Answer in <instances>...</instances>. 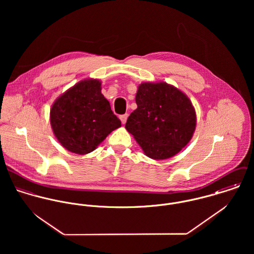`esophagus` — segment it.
Returning a JSON list of instances; mask_svg holds the SVG:
<instances>
[{
	"instance_id": "obj_1",
	"label": "esophagus",
	"mask_w": 254,
	"mask_h": 254,
	"mask_svg": "<svg viewBox=\"0 0 254 254\" xmlns=\"http://www.w3.org/2000/svg\"><path fill=\"white\" fill-rule=\"evenodd\" d=\"M119 118H120V120H121L122 124H125V123H126V121H127V118H128V114L120 115V116H119Z\"/></svg>"
}]
</instances>
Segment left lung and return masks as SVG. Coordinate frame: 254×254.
Listing matches in <instances>:
<instances>
[{"label": "left lung", "mask_w": 254, "mask_h": 254, "mask_svg": "<svg viewBox=\"0 0 254 254\" xmlns=\"http://www.w3.org/2000/svg\"><path fill=\"white\" fill-rule=\"evenodd\" d=\"M135 100L137 109L128 117L125 128L145 155L160 160L180 152L196 126L195 109L188 96L166 82H144Z\"/></svg>", "instance_id": "1"}]
</instances>
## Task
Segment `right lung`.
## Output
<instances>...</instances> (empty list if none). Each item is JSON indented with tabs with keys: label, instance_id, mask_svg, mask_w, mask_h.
Returning <instances> with one entry per match:
<instances>
[{
	"label": "right lung",
	"instance_id": "add662e5",
	"mask_svg": "<svg viewBox=\"0 0 254 254\" xmlns=\"http://www.w3.org/2000/svg\"><path fill=\"white\" fill-rule=\"evenodd\" d=\"M50 121L60 144L81 155L95 150L121 126L102 94V82L93 78L79 81L62 94L51 108Z\"/></svg>",
	"mask_w": 254,
	"mask_h": 254
}]
</instances>
